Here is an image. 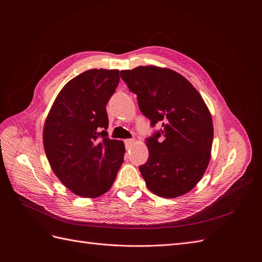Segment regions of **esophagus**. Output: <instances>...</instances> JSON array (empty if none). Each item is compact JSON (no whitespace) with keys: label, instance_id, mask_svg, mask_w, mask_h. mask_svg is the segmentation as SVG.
<instances>
[{"label":"esophagus","instance_id":"34e87169","mask_svg":"<svg viewBox=\"0 0 262 262\" xmlns=\"http://www.w3.org/2000/svg\"><path fill=\"white\" fill-rule=\"evenodd\" d=\"M135 142V139H126L125 141H124V143H125V147L126 148H129Z\"/></svg>","mask_w":262,"mask_h":262}]
</instances>
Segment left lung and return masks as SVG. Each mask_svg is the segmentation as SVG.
<instances>
[{"label": "left lung", "mask_w": 262, "mask_h": 262, "mask_svg": "<svg viewBox=\"0 0 262 262\" xmlns=\"http://www.w3.org/2000/svg\"><path fill=\"white\" fill-rule=\"evenodd\" d=\"M137 95L150 126L148 159L139 167L147 188L161 198H177L201 181L210 160L213 125L198 90L181 74L154 66L120 72Z\"/></svg>", "instance_id": "1"}]
</instances>
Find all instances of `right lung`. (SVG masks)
<instances>
[{
	"label": "right lung",
	"instance_id": "right-lung-1",
	"mask_svg": "<svg viewBox=\"0 0 262 262\" xmlns=\"http://www.w3.org/2000/svg\"><path fill=\"white\" fill-rule=\"evenodd\" d=\"M119 80V70L92 69L77 75L61 89L46 120L43 144L51 167L82 198L107 192L123 163V142L109 139L106 130V105Z\"/></svg>",
	"mask_w": 262,
	"mask_h": 262
}]
</instances>
